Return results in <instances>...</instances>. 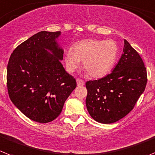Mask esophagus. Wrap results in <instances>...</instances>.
<instances>
[{
    "mask_svg": "<svg viewBox=\"0 0 155 155\" xmlns=\"http://www.w3.org/2000/svg\"><path fill=\"white\" fill-rule=\"evenodd\" d=\"M77 84H78V86H83V85H84V81H82L81 79L80 78H77Z\"/></svg>",
    "mask_w": 155,
    "mask_h": 155,
    "instance_id": "obj_1",
    "label": "esophagus"
}]
</instances>
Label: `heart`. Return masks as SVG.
Masks as SVG:
<instances>
[{
  "label": "heart",
  "instance_id": "obj_1",
  "mask_svg": "<svg viewBox=\"0 0 155 155\" xmlns=\"http://www.w3.org/2000/svg\"><path fill=\"white\" fill-rule=\"evenodd\" d=\"M118 54V47L114 41L86 39L77 43L74 51L65 52L64 61L67 70L73 73L83 67L92 78H102L111 71Z\"/></svg>",
  "mask_w": 155,
  "mask_h": 155
}]
</instances>
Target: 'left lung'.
Segmentation results:
<instances>
[{"label":"left lung","mask_w":155,"mask_h":155,"mask_svg":"<svg viewBox=\"0 0 155 155\" xmlns=\"http://www.w3.org/2000/svg\"><path fill=\"white\" fill-rule=\"evenodd\" d=\"M147 70L139 54L124 40L123 54L111 73L86 82V106L90 115L111 124L134 108L147 84Z\"/></svg>","instance_id":"1"}]
</instances>
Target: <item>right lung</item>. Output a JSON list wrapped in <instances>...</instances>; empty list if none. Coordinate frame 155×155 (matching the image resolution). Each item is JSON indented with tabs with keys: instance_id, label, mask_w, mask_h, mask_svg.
<instances>
[{
	"instance_id": "add662e5",
	"label": "right lung",
	"mask_w": 155,
	"mask_h": 155,
	"mask_svg": "<svg viewBox=\"0 0 155 155\" xmlns=\"http://www.w3.org/2000/svg\"><path fill=\"white\" fill-rule=\"evenodd\" d=\"M60 35V31H41L28 38L11 54L7 69L11 101L28 118L43 124L59 116L77 86L61 63Z\"/></svg>"
}]
</instances>
